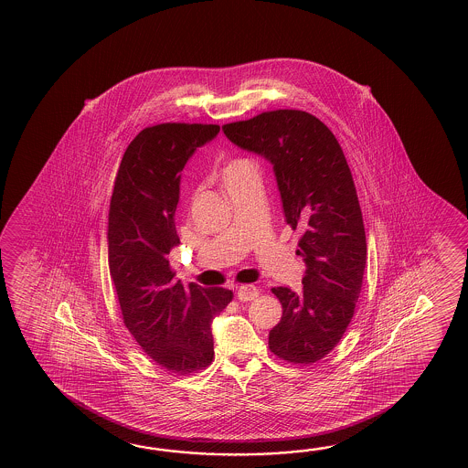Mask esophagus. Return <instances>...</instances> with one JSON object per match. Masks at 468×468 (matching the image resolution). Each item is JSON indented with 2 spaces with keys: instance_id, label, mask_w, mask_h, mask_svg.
Wrapping results in <instances>:
<instances>
[{
  "instance_id": "1",
  "label": "esophagus",
  "mask_w": 468,
  "mask_h": 468,
  "mask_svg": "<svg viewBox=\"0 0 468 468\" xmlns=\"http://www.w3.org/2000/svg\"><path fill=\"white\" fill-rule=\"evenodd\" d=\"M259 296V289L252 284H244L238 289V299L240 301H252Z\"/></svg>"
}]
</instances>
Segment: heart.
<instances>
[{"instance_id": "1", "label": "heart", "mask_w": 468, "mask_h": 468, "mask_svg": "<svg viewBox=\"0 0 468 468\" xmlns=\"http://www.w3.org/2000/svg\"><path fill=\"white\" fill-rule=\"evenodd\" d=\"M248 165H252L250 162L244 159H236L229 162L228 165H226V169H224V179H228L229 176H232L234 172H238V170L244 169V167H248Z\"/></svg>"}]
</instances>
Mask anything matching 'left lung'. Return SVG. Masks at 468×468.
Wrapping results in <instances>:
<instances>
[{"label":"left lung","instance_id":"1","mask_svg":"<svg viewBox=\"0 0 468 468\" xmlns=\"http://www.w3.org/2000/svg\"><path fill=\"white\" fill-rule=\"evenodd\" d=\"M226 137L271 162L286 222L303 230V289L272 288L282 318L269 349L288 363L311 365L343 338L358 303L367 236L348 162L333 132L303 110L264 112L226 123Z\"/></svg>","mask_w":468,"mask_h":468}]
</instances>
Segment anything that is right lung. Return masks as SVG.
<instances>
[{
    "label": "right lung",
    "instance_id": "obj_1",
    "mask_svg": "<svg viewBox=\"0 0 468 468\" xmlns=\"http://www.w3.org/2000/svg\"><path fill=\"white\" fill-rule=\"evenodd\" d=\"M219 125L160 123L142 130L120 162L110 200L109 268L123 323L147 356L177 375L209 367L212 319L232 291L174 279L180 172Z\"/></svg>",
    "mask_w": 468,
    "mask_h": 468
}]
</instances>
